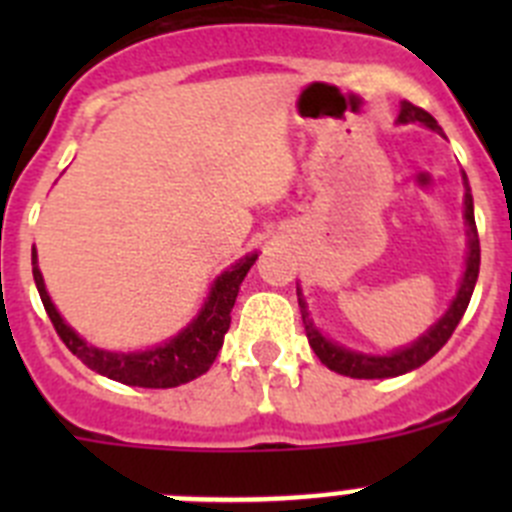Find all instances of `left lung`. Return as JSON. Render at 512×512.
<instances>
[{"instance_id":"8db88e82","label":"left lung","mask_w":512,"mask_h":512,"mask_svg":"<svg viewBox=\"0 0 512 512\" xmlns=\"http://www.w3.org/2000/svg\"><path fill=\"white\" fill-rule=\"evenodd\" d=\"M397 122H423L425 128L436 130L441 133V125L433 120V115H428L425 110L415 107L410 102H402L400 107V117ZM464 220H467V269H464V277H461V287L456 292L454 302L446 310L441 320L436 325L425 330L423 336L418 338L415 343L405 348H397L392 354L387 356H372V354H361V351H351V348H343L338 343L328 341V338L320 333L312 320L307 318L310 312H307L305 300H302V292L297 289V297H300V307H302V323H305V333L307 341H310L312 351L328 366L330 372H338L343 377H354V379H387V377H400V374H408L418 366H423L425 361L433 359V356L446 346V341L451 338V333L456 330L459 320L464 318V312H467L469 300H472L474 284H477L479 277V235H477V223H474V202H472V189H469L467 174H464Z\"/></svg>"}]
</instances>
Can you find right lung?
Listing matches in <instances>:
<instances>
[{
	"label": "right lung",
	"instance_id": "obj_1",
	"mask_svg": "<svg viewBox=\"0 0 512 512\" xmlns=\"http://www.w3.org/2000/svg\"><path fill=\"white\" fill-rule=\"evenodd\" d=\"M259 259V253H248L246 259L230 266L215 279L210 289V297L202 305L200 315L187 325V328L174 336L171 341L161 346L146 348V351H128V354H117V351H104V348L89 346L84 338L76 333L71 325L63 323L58 315L56 305L51 302L45 292L43 274L38 269V256L33 253V277L35 287L40 292L45 312L51 318L53 328L66 343L71 354L81 359L89 369L115 382L130 384V387H151V390H166V387H179L200 374H205L215 361L217 351L223 348V338L230 328V310L235 305L238 289H241L243 277Z\"/></svg>",
	"mask_w": 512,
	"mask_h": 512
}]
</instances>
